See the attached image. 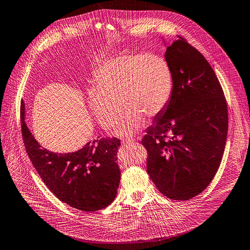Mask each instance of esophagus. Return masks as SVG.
<instances>
[{
  "label": "esophagus",
  "instance_id": "34e87169",
  "mask_svg": "<svg viewBox=\"0 0 250 250\" xmlns=\"http://www.w3.org/2000/svg\"><path fill=\"white\" fill-rule=\"evenodd\" d=\"M136 142V140L135 139H129V138H126V139H123L122 140V143L124 144V145H128V144H131V143H135Z\"/></svg>",
  "mask_w": 250,
  "mask_h": 250
}]
</instances>
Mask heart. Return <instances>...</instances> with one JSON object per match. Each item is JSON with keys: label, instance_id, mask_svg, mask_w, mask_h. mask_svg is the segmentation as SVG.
Segmentation results:
<instances>
[{"label": "heart", "instance_id": "1", "mask_svg": "<svg viewBox=\"0 0 250 250\" xmlns=\"http://www.w3.org/2000/svg\"><path fill=\"white\" fill-rule=\"evenodd\" d=\"M173 88V72L165 58L153 53L122 52L94 71L87 104L105 129L118 125L123 107L125 113L116 131L127 136L137 132L145 119L153 120L164 112Z\"/></svg>", "mask_w": 250, "mask_h": 250}]
</instances>
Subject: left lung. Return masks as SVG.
<instances>
[{
    "label": "left lung",
    "mask_w": 250,
    "mask_h": 250,
    "mask_svg": "<svg viewBox=\"0 0 250 250\" xmlns=\"http://www.w3.org/2000/svg\"><path fill=\"white\" fill-rule=\"evenodd\" d=\"M167 47L165 58L174 76L171 101L142 145L146 172L172 200H189L203 192L224 153L228 110L223 89L206 58L184 38Z\"/></svg>",
    "instance_id": "8db88e82"
}]
</instances>
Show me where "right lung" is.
<instances>
[{
  "label": "right lung",
  "instance_id": "add662e5",
  "mask_svg": "<svg viewBox=\"0 0 250 250\" xmlns=\"http://www.w3.org/2000/svg\"><path fill=\"white\" fill-rule=\"evenodd\" d=\"M21 128L26 152L47 188L60 201L85 212L107 207L116 196L121 172L116 152L121 141L103 138L68 154L50 152L32 136L21 103Z\"/></svg>",
  "mask_w": 250,
  "mask_h": 250
}]
</instances>
